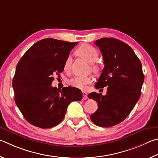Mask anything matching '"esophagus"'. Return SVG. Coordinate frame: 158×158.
Wrapping results in <instances>:
<instances>
[{
    "mask_svg": "<svg viewBox=\"0 0 158 158\" xmlns=\"http://www.w3.org/2000/svg\"><path fill=\"white\" fill-rule=\"evenodd\" d=\"M82 96H83V99L84 100H87V93L86 92H84V91H82Z\"/></svg>",
    "mask_w": 158,
    "mask_h": 158,
    "instance_id": "esophagus-1",
    "label": "esophagus"
}]
</instances>
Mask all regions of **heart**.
<instances>
[{"label":"heart","mask_w":158,"mask_h":158,"mask_svg":"<svg viewBox=\"0 0 158 158\" xmlns=\"http://www.w3.org/2000/svg\"><path fill=\"white\" fill-rule=\"evenodd\" d=\"M77 53L81 55L85 59H86L90 63H94L98 59V52L94 47L90 46L89 44H83L77 49ZM71 62V58L68 57L66 58L64 62L65 70H68L70 67ZM92 68L94 70H98V66L96 65H93ZM92 81V79L89 76H76L69 80V84L74 87L78 88L81 89H84L86 88L87 85L90 84Z\"/></svg>","instance_id":"1"}]
</instances>
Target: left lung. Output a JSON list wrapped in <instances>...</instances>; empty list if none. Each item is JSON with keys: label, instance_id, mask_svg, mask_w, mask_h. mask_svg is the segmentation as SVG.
Segmentation results:
<instances>
[{"label": "left lung", "instance_id": "1", "mask_svg": "<svg viewBox=\"0 0 158 158\" xmlns=\"http://www.w3.org/2000/svg\"><path fill=\"white\" fill-rule=\"evenodd\" d=\"M95 44L103 55L105 65L95 88L107 86V91L105 96L96 92L88 95L98 103L90 118L96 126L108 128L120 123L134 108L144 76L139 59L127 44L105 37L95 41Z\"/></svg>", "mask_w": 158, "mask_h": 158}]
</instances>
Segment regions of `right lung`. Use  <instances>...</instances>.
I'll return each instance as SVG.
<instances>
[{
    "label": "right lung",
    "instance_id": "1",
    "mask_svg": "<svg viewBox=\"0 0 158 158\" xmlns=\"http://www.w3.org/2000/svg\"><path fill=\"white\" fill-rule=\"evenodd\" d=\"M77 42L46 38L35 43L16 65L12 86L15 101L26 120L41 128L57 126L64 118L72 101H81V91L68 87L51 86L59 76L70 51Z\"/></svg>",
    "mask_w": 158,
    "mask_h": 158
}]
</instances>
